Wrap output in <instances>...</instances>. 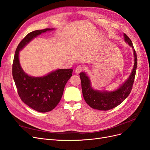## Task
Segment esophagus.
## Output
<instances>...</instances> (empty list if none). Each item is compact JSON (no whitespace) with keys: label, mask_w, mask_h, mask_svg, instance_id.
<instances>
[{"label":"esophagus","mask_w":150,"mask_h":150,"mask_svg":"<svg viewBox=\"0 0 150 150\" xmlns=\"http://www.w3.org/2000/svg\"><path fill=\"white\" fill-rule=\"evenodd\" d=\"M83 70V67L82 66H79L76 67L75 71L76 74H80V72H81Z\"/></svg>","instance_id":"1"}]
</instances>
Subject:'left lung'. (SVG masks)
Here are the masks:
<instances>
[{"instance_id":"1","label":"left lung","mask_w":150,"mask_h":150,"mask_svg":"<svg viewBox=\"0 0 150 150\" xmlns=\"http://www.w3.org/2000/svg\"><path fill=\"white\" fill-rule=\"evenodd\" d=\"M125 40L132 48L134 57V65L131 75L116 90L112 91H99L91 86V82L85 72L80 74L81 83V89L84 100L94 109L99 110H108L112 109L125 100L132 89L134 82L137 58L132 41L126 34H124Z\"/></svg>"}]
</instances>
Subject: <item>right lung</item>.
<instances>
[{
	"instance_id": "add662e5",
	"label": "right lung",
	"mask_w": 150,
	"mask_h": 150,
	"mask_svg": "<svg viewBox=\"0 0 150 150\" xmlns=\"http://www.w3.org/2000/svg\"><path fill=\"white\" fill-rule=\"evenodd\" d=\"M54 29L47 28L32 31L18 45L12 67V74L18 95L21 100L38 112L45 113L54 109L60 102L66 84L72 75L73 70L57 69L41 77L25 74L20 66L19 51L34 38Z\"/></svg>"
}]
</instances>
